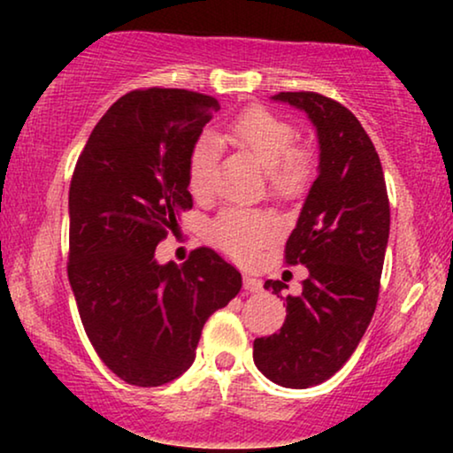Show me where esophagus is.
<instances>
[{
	"instance_id": "esophagus-1",
	"label": "esophagus",
	"mask_w": 453,
	"mask_h": 453,
	"mask_svg": "<svg viewBox=\"0 0 453 453\" xmlns=\"http://www.w3.org/2000/svg\"><path fill=\"white\" fill-rule=\"evenodd\" d=\"M243 288L247 293H262L264 287H262V280H257V278L253 276H243Z\"/></svg>"
}]
</instances>
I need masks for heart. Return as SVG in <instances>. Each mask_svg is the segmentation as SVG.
Listing matches in <instances>:
<instances>
[{
	"label": "heart",
	"mask_w": 453,
	"mask_h": 453,
	"mask_svg": "<svg viewBox=\"0 0 453 453\" xmlns=\"http://www.w3.org/2000/svg\"><path fill=\"white\" fill-rule=\"evenodd\" d=\"M295 127L282 115L264 107H250L226 127V138L243 148L264 166L270 194L293 200L307 189L313 177V154L305 146H295ZM216 179V148L210 135H200L188 157V185L197 197L208 196ZM276 233L274 220L256 210H222L212 225L214 241L228 256L247 262Z\"/></svg>",
	"instance_id": "1"
}]
</instances>
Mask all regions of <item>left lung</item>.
<instances>
[{
  "instance_id": "left-lung-1",
  "label": "left lung",
  "mask_w": 453,
  "mask_h": 453,
  "mask_svg": "<svg viewBox=\"0 0 453 453\" xmlns=\"http://www.w3.org/2000/svg\"><path fill=\"white\" fill-rule=\"evenodd\" d=\"M274 101L305 111L318 129L319 175L284 247L287 265H305L287 321L253 340V363L270 381L305 389L330 380L361 342L380 296L389 237V200L375 146L344 104L318 92H280ZM274 295L284 288L268 280Z\"/></svg>"
}]
</instances>
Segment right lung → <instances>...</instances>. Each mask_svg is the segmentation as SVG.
Masks as SVG:
<instances>
[{
    "label": "right lung",
    "instance_id": "1",
    "mask_svg": "<svg viewBox=\"0 0 453 453\" xmlns=\"http://www.w3.org/2000/svg\"><path fill=\"white\" fill-rule=\"evenodd\" d=\"M220 103L183 88L132 90L92 129L70 183V278L101 361L129 386L157 388L191 367L202 327L241 290L210 247L181 265L154 250L191 210L188 157Z\"/></svg>",
    "mask_w": 453,
    "mask_h": 453
}]
</instances>
